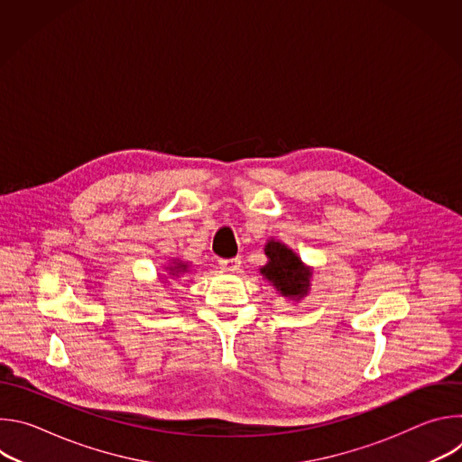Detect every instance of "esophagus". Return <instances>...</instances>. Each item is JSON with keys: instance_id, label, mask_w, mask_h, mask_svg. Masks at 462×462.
Listing matches in <instances>:
<instances>
[{"instance_id": "1", "label": "esophagus", "mask_w": 462, "mask_h": 462, "mask_svg": "<svg viewBox=\"0 0 462 462\" xmlns=\"http://www.w3.org/2000/svg\"><path fill=\"white\" fill-rule=\"evenodd\" d=\"M219 267H221L223 271H228V273H236V271H239V267H241V259H239V257L219 259Z\"/></svg>"}]
</instances>
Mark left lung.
<instances>
[{"mask_svg":"<svg viewBox=\"0 0 462 462\" xmlns=\"http://www.w3.org/2000/svg\"><path fill=\"white\" fill-rule=\"evenodd\" d=\"M269 263L261 269L265 276L283 296L301 298L307 294L310 273L301 265L300 257L280 241H269L265 246Z\"/></svg>","mask_w":462,"mask_h":462,"instance_id":"obj_1","label":"left lung"}]
</instances>
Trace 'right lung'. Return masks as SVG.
<instances>
[{"mask_svg":"<svg viewBox=\"0 0 462 462\" xmlns=\"http://www.w3.org/2000/svg\"><path fill=\"white\" fill-rule=\"evenodd\" d=\"M173 269H177V271H171V273H180V271L184 273V271H186V265H182V263H179V265L173 267Z\"/></svg>","mask_w":462,"mask_h":462,"instance_id":"1","label":"right lung"}]
</instances>
